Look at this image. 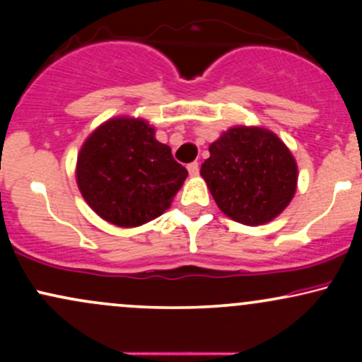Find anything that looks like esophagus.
<instances>
[{
	"mask_svg": "<svg viewBox=\"0 0 362 362\" xmlns=\"http://www.w3.org/2000/svg\"><path fill=\"white\" fill-rule=\"evenodd\" d=\"M187 170H189L190 177H197L199 175V163L197 161H192V163L187 165Z\"/></svg>",
	"mask_w": 362,
	"mask_h": 362,
	"instance_id": "1",
	"label": "esophagus"
}]
</instances>
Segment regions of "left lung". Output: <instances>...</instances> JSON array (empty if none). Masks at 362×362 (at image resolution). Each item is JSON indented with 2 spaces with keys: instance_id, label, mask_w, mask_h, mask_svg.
<instances>
[{
  "instance_id": "obj_1",
  "label": "left lung",
  "mask_w": 362,
  "mask_h": 362,
  "mask_svg": "<svg viewBox=\"0 0 362 362\" xmlns=\"http://www.w3.org/2000/svg\"><path fill=\"white\" fill-rule=\"evenodd\" d=\"M201 175L228 218L247 226L276 219L293 201L298 165L272 131L235 126L209 146Z\"/></svg>"
}]
</instances>
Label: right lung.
Here are the masks:
<instances>
[{
    "mask_svg": "<svg viewBox=\"0 0 362 362\" xmlns=\"http://www.w3.org/2000/svg\"><path fill=\"white\" fill-rule=\"evenodd\" d=\"M189 173L172 149L139 117H112L85 139L78 153L76 184L107 223L136 228L172 204Z\"/></svg>",
    "mask_w": 362,
    "mask_h": 362,
    "instance_id": "obj_1",
    "label": "right lung"
}]
</instances>
